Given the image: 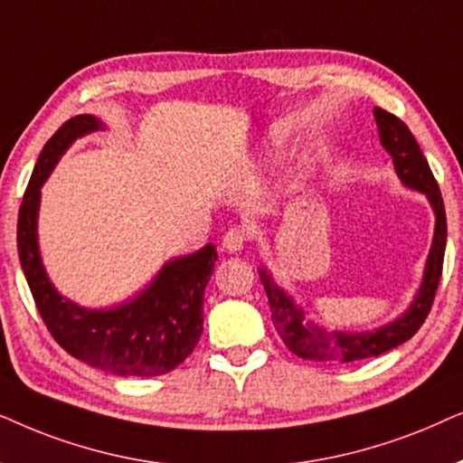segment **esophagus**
<instances>
[{
  "label": "esophagus",
  "mask_w": 463,
  "mask_h": 463,
  "mask_svg": "<svg viewBox=\"0 0 463 463\" xmlns=\"http://www.w3.org/2000/svg\"><path fill=\"white\" fill-rule=\"evenodd\" d=\"M245 243H248V231L241 226H231L224 232V237H222V248L226 251H232V254L239 250H243Z\"/></svg>",
  "instance_id": "obj_1"
}]
</instances>
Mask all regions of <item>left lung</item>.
Segmentation results:
<instances>
[{"label": "left lung", "instance_id": "obj_1", "mask_svg": "<svg viewBox=\"0 0 463 463\" xmlns=\"http://www.w3.org/2000/svg\"><path fill=\"white\" fill-rule=\"evenodd\" d=\"M374 120L379 125L381 144L392 154L393 167L400 180L406 186L428 194L436 213V232L432 251H430L428 264H425L423 283L415 296V303L396 322L387 324L385 328L374 332H349V330H322L305 319V313L292 303L289 296L283 294L281 288L275 286L267 269H258L260 281L267 289L270 319L275 330L279 332L286 347L298 357L311 362H324V364H347V362H360L366 357H377L398 345L409 341L415 332L421 328L428 313L432 311L436 289H439L442 262H445L447 245V215L445 203L439 188V182L425 160L417 139L412 137L409 127L398 116L385 112L383 108H374Z\"/></svg>", "mask_w": 463, "mask_h": 463}]
</instances>
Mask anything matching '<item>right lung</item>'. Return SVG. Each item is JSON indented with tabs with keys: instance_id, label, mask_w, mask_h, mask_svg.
Segmentation results:
<instances>
[{
	"instance_id": "add662e5",
	"label": "right lung",
	"mask_w": 463,
	"mask_h": 463,
	"mask_svg": "<svg viewBox=\"0 0 463 463\" xmlns=\"http://www.w3.org/2000/svg\"><path fill=\"white\" fill-rule=\"evenodd\" d=\"M101 128L95 116L70 118L46 141L18 209L16 243L42 319L67 354L116 374L156 377L174 371L193 354L203 332V294L213 273L215 245L165 264L150 288L131 303L89 311L61 296L48 281L38 251L40 188L67 146Z\"/></svg>"
}]
</instances>
